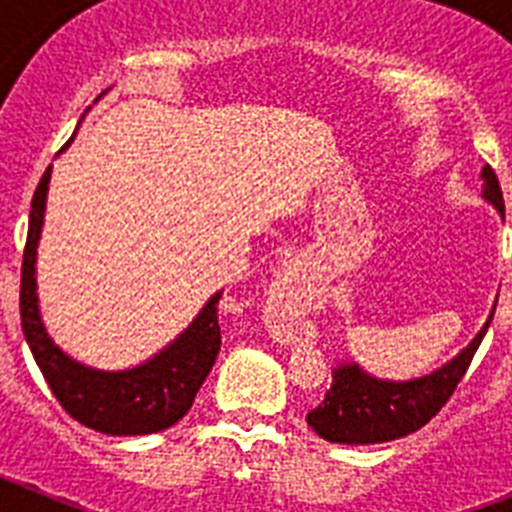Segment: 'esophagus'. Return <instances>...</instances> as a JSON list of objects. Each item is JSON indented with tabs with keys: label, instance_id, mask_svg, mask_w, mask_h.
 I'll return each mask as SVG.
<instances>
[{
	"label": "esophagus",
	"instance_id": "34e87169",
	"mask_svg": "<svg viewBox=\"0 0 512 512\" xmlns=\"http://www.w3.org/2000/svg\"><path fill=\"white\" fill-rule=\"evenodd\" d=\"M312 300V289L307 282L305 271L297 261H287L279 269L277 279L269 287V297H266V310L277 323H287V320L297 318Z\"/></svg>",
	"mask_w": 512,
	"mask_h": 512
}]
</instances>
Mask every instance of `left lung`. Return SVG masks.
<instances>
[{
  "label": "left lung",
  "mask_w": 512,
  "mask_h": 512,
  "mask_svg": "<svg viewBox=\"0 0 512 512\" xmlns=\"http://www.w3.org/2000/svg\"><path fill=\"white\" fill-rule=\"evenodd\" d=\"M482 182H485L482 197L505 217L503 189L490 166L482 169ZM492 315L456 359L425 377L390 382V379L366 374L354 361L341 364L333 372V384L325 392V400L307 413V425L325 441L348 443V446L395 441V438L415 433L454 395L456 384L467 374L479 343L490 328Z\"/></svg>",
  "instance_id": "obj_1"
}]
</instances>
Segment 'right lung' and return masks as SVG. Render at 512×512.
<instances>
[{
    "mask_svg": "<svg viewBox=\"0 0 512 512\" xmlns=\"http://www.w3.org/2000/svg\"><path fill=\"white\" fill-rule=\"evenodd\" d=\"M48 182L51 166L45 169L33 194L20 279L22 333L35 364L40 366L61 408L92 431L107 436H146L171 428L192 408L194 397L220 354L217 305L223 292H215L192 325L146 364L122 372H99L66 356L45 333L35 295V256L43 230Z\"/></svg>",
    "mask_w": 512,
    "mask_h": 512,
    "instance_id": "obj_1",
    "label": "right lung"
}]
</instances>
